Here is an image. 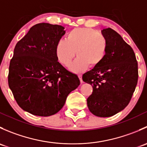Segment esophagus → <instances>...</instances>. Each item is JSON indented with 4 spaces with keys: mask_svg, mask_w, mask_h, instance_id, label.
Returning <instances> with one entry per match:
<instances>
[{
    "mask_svg": "<svg viewBox=\"0 0 147 147\" xmlns=\"http://www.w3.org/2000/svg\"><path fill=\"white\" fill-rule=\"evenodd\" d=\"M78 77H79L80 80V82L82 83L83 81H82V75H81V74H78Z\"/></svg>",
    "mask_w": 147,
    "mask_h": 147,
    "instance_id": "34e87169",
    "label": "esophagus"
}]
</instances>
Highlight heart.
Wrapping results in <instances>:
<instances>
[{
    "label": "heart",
    "instance_id": "heart-1",
    "mask_svg": "<svg viewBox=\"0 0 147 147\" xmlns=\"http://www.w3.org/2000/svg\"><path fill=\"white\" fill-rule=\"evenodd\" d=\"M107 50L106 38L97 30L89 28H75L68 32L67 39L57 41L55 53L58 61L68 67L75 56L78 58L70 69L78 72L87 67H94L102 63Z\"/></svg>",
    "mask_w": 147,
    "mask_h": 147
}]
</instances>
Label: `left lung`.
<instances>
[{
  "mask_svg": "<svg viewBox=\"0 0 147 147\" xmlns=\"http://www.w3.org/2000/svg\"><path fill=\"white\" fill-rule=\"evenodd\" d=\"M102 33L107 41L104 60L83 75L84 82L93 87L87 98V107L93 115L101 117L113 116L128 105L138 81L135 54L121 35L106 28Z\"/></svg>",
  "mask_w": 147,
  "mask_h": 147,
  "instance_id": "left-lung-1",
  "label": "left lung"
}]
</instances>
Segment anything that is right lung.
Instances as JSON below:
<instances>
[{"label":"right lung","instance_id":"right-lung-1","mask_svg":"<svg viewBox=\"0 0 147 147\" xmlns=\"http://www.w3.org/2000/svg\"><path fill=\"white\" fill-rule=\"evenodd\" d=\"M59 25L38 23L16 44L10 60L8 85L20 108L47 117L64 106L68 94L80 85L78 75L67 70L55 53L65 35Z\"/></svg>","mask_w":147,"mask_h":147}]
</instances>
